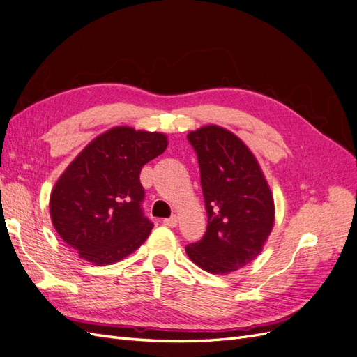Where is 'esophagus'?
<instances>
[{
  "label": "esophagus",
  "mask_w": 357,
  "mask_h": 357,
  "mask_svg": "<svg viewBox=\"0 0 357 357\" xmlns=\"http://www.w3.org/2000/svg\"><path fill=\"white\" fill-rule=\"evenodd\" d=\"M177 223H178V218H177V215H171L169 219H165V220H164V225L168 226V228H174V226H177Z\"/></svg>",
  "instance_id": "esophagus-1"
}]
</instances>
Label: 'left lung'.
Instances as JSON below:
<instances>
[{
    "mask_svg": "<svg viewBox=\"0 0 357 357\" xmlns=\"http://www.w3.org/2000/svg\"><path fill=\"white\" fill-rule=\"evenodd\" d=\"M188 138L198 156L208 223L186 253L204 271L226 275L264 250L275 220L273 192L252 150L226 128L205 125Z\"/></svg>",
    "mask_w": 357,
    "mask_h": 357,
    "instance_id": "8db88e82",
    "label": "left lung"
}]
</instances>
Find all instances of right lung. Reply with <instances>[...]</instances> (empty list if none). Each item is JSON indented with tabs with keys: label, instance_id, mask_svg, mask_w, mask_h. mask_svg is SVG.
<instances>
[{
	"label": "right lung",
	"instance_id": "obj_1",
	"mask_svg": "<svg viewBox=\"0 0 357 357\" xmlns=\"http://www.w3.org/2000/svg\"><path fill=\"white\" fill-rule=\"evenodd\" d=\"M167 146L162 132L114 126L93 138L62 172L50 193V219L80 259L112 265L147 240L153 223L142 211L139 171Z\"/></svg>",
	"mask_w": 357,
	"mask_h": 357
}]
</instances>
